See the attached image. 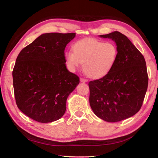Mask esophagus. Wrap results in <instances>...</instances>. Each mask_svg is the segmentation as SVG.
<instances>
[{
	"label": "esophagus",
	"mask_w": 158,
	"mask_h": 158,
	"mask_svg": "<svg viewBox=\"0 0 158 158\" xmlns=\"http://www.w3.org/2000/svg\"><path fill=\"white\" fill-rule=\"evenodd\" d=\"M80 81L83 82V83H85V82L88 81V80L85 79V78H83V77H81V78H80Z\"/></svg>",
	"instance_id": "obj_1"
}]
</instances>
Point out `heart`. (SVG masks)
I'll return each mask as SVG.
<instances>
[{
	"label": "heart",
	"instance_id": "b5f03b06",
	"mask_svg": "<svg viewBox=\"0 0 158 158\" xmlns=\"http://www.w3.org/2000/svg\"><path fill=\"white\" fill-rule=\"evenodd\" d=\"M73 52L65 53L69 69L74 71L83 63V71L88 77L98 79L107 75L115 66L118 49L113 43L95 39H83L72 46Z\"/></svg>",
	"mask_w": 158,
	"mask_h": 158
}]
</instances>
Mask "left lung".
Returning a JSON list of instances; mask_svg holds the SVG:
<instances>
[{"instance_id":"1","label":"left lung","mask_w":158,"mask_h":158,"mask_svg":"<svg viewBox=\"0 0 158 158\" xmlns=\"http://www.w3.org/2000/svg\"><path fill=\"white\" fill-rule=\"evenodd\" d=\"M100 37L116 43L118 56L110 71L89 81V105L95 115L117 122L135 115L143 103L148 87L145 60L126 36L118 31Z\"/></svg>"}]
</instances>
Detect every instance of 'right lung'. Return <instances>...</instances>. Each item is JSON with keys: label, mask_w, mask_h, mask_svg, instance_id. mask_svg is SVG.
<instances>
[{"label": "right lung", "mask_w": 158, "mask_h": 158, "mask_svg": "<svg viewBox=\"0 0 158 158\" xmlns=\"http://www.w3.org/2000/svg\"><path fill=\"white\" fill-rule=\"evenodd\" d=\"M75 33H45L19 52L13 70L18 109L41 123L61 118L79 78L66 69L64 49Z\"/></svg>", "instance_id": "1"}]
</instances>
